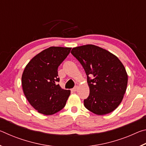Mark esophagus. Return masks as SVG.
Returning <instances> with one entry per match:
<instances>
[{"mask_svg":"<svg viewBox=\"0 0 146 146\" xmlns=\"http://www.w3.org/2000/svg\"><path fill=\"white\" fill-rule=\"evenodd\" d=\"M78 86H75V87L73 88V91H76L78 90Z\"/></svg>","mask_w":146,"mask_h":146,"instance_id":"esophagus-1","label":"esophagus"}]
</instances>
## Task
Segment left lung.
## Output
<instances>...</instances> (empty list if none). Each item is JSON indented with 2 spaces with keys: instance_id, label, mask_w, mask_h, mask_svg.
<instances>
[{
  "instance_id": "obj_1",
  "label": "left lung",
  "mask_w": 146,
  "mask_h": 146,
  "mask_svg": "<svg viewBox=\"0 0 146 146\" xmlns=\"http://www.w3.org/2000/svg\"><path fill=\"white\" fill-rule=\"evenodd\" d=\"M71 53L87 75L90 95L84 100L86 108L98 115L113 111L127 88V74L122 63L110 51L92 44L76 47Z\"/></svg>"
}]
</instances>
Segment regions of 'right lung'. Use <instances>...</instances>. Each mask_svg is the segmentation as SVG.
I'll list each match as a JSON object with an SVG mask.
<instances>
[{
	"instance_id": "add662e5",
	"label": "right lung",
	"mask_w": 146,
	"mask_h": 146,
	"mask_svg": "<svg viewBox=\"0 0 146 146\" xmlns=\"http://www.w3.org/2000/svg\"><path fill=\"white\" fill-rule=\"evenodd\" d=\"M71 49L50 47L35 56L24 69L22 76L24 95L38 113L53 115L65 106L71 91L58 84V68Z\"/></svg>"
}]
</instances>
